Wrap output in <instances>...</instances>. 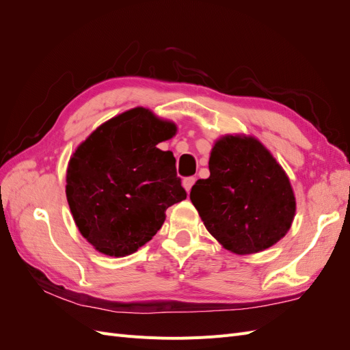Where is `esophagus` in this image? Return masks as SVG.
Listing matches in <instances>:
<instances>
[{"mask_svg":"<svg viewBox=\"0 0 350 350\" xmlns=\"http://www.w3.org/2000/svg\"><path fill=\"white\" fill-rule=\"evenodd\" d=\"M194 183H196V178H194V176H188V178L184 179V181H183V187H184V189H185L187 193L191 191V187L194 185Z\"/></svg>","mask_w":350,"mask_h":350,"instance_id":"1","label":"esophagus"}]
</instances>
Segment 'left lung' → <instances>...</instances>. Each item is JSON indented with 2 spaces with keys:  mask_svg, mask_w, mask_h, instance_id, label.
Instances as JSON below:
<instances>
[{
  "mask_svg": "<svg viewBox=\"0 0 350 350\" xmlns=\"http://www.w3.org/2000/svg\"><path fill=\"white\" fill-rule=\"evenodd\" d=\"M210 176L189 200L225 250L248 256L278 243L292 226L296 198L288 174L257 137L225 134L208 159Z\"/></svg>",
  "mask_w": 350,
  "mask_h": 350,
  "instance_id": "8db88e82",
  "label": "left lung"
}]
</instances>
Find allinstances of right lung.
I'll use <instances>...</instances> for the list:
<instances>
[{
  "label": "right lung",
  "mask_w": 350,
  "mask_h": 350,
  "mask_svg": "<svg viewBox=\"0 0 350 350\" xmlns=\"http://www.w3.org/2000/svg\"><path fill=\"white\" fill-rule=\"evenodd\" d=\"M176 124L137 107L105 121L72 152L66 196L74 224L108 257H125L162 228L165 211L187 198L172 152L157 144Z\"/></svg>",
  "instance_id": "obj_1"
}]
</instances>
